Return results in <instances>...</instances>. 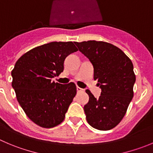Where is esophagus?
Wrapping results in <instances>:
<instances>
[{
  "label": "esophagus",
  "instance_id": "34e87169",
  "mask_svg": "<svg viewBox=\"0 0 153 153\" xmlns=\"http://www.w3.org/2000/svg\"><path fill=\"white\" fill-rule=\"evenodd\" d=\"M76 90H77V91H78V92H79V91H83L84 89H82V88H81L80 87H79V86H76Z\"/></svg>",
  "mask_w": 153,
  "mask_h": 153
}]
</instances>
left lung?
<instances>
[{
	"label": "left lung",
	"mask_w": 153,
	"mask_h": 153,
	"mask_svg": "<svg viewBox=\"0 0 153 153\" xmlns=\"http://www.w3.org/2000/svg\"><path fill=\"white\" fill-rule=\"evenodd\" d=\"M94 68V79L101 88L98 98L87 89L89 101L84 106L86 120L91 127L107 131L123 119L134 96L136 80L131 59L114 45L103 41L74 42Z\"/></svg>",
	"instance_id": "1"
}]
</instances>
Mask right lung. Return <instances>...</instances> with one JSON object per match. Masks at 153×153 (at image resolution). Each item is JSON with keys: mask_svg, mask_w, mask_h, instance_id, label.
<instances>
[{"mask_svg": "<svg viewBox=\"0 0 153 153\" xmlns=\"http://www.w3.org/2000/svg\"><path fill=\"white\" fill-rule=\"evenodd\" d=\"M77 50L73 42H51L30 49L16 62L12 86L22 108L37 126L50 128L65 119L76 87L52 79L64 71L67 56Z\"/></svg>", "mask_w": 153, "mask_h": 153, "instance_id": "right-lung-1", "label": "right lung"}]
</instances>
